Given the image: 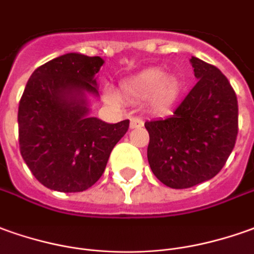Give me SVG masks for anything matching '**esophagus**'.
I'll use <instances>...</instances> for the list:
<instances>
[{
  "mask_svg": "<svg viewBox=\"0 0 254 254\" xmlns=\"http://www.w3.org/2000/svg\"><path fill=\"white\" fill-rule=\"evenodd\" d=\"M144 126V120L141 117H132L130 122V127L131 128H139Z\"/></svg>",
  "mask_w": 254,
  "mask_h": 254,
  "instance_id": "esophagus-1",
  "label": "esophagus"
}]
</instances>
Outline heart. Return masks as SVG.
<instances>
[{
  "label": "heart",
  "mask_w": 254,
  "mask_h": 254,
  "mask_svg": "<svg viewBox=\"0 0 254 254\" xmlns=\"http://www.w3.org/2000/svg\"><path fill=\"white\" fill-rule=\"evenodd\" d=\"M180 81L176 77L166 76L160 69H148L137 76L124 80L122 83V94L128 99H146L155 109H164L174 102L180 92ZM105 98L112 104H119L120 97L115 91L108 90Z\"/></svg>",
  "instance_id": "b5f03b06"
}]
</instances>
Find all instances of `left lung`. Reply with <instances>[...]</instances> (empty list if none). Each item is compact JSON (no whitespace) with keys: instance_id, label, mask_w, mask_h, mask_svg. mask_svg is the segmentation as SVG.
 I'll use <instances>...</instances> for the list:
<instances>
[{"instance_id":"obj_1","label":"left lung","mask_w":254,"mask_h":254,"mask_svg":"<svg viewBox=\"0 0 254 254\" xmlns=\"http://www.w3.org/2000/svg\"><path fill=\"white\" fill-rule=\"evenodd\" d=\"M197 83L170 117L145 123L148 162L164 185L184 190L213 178L224 167L238 135V101L216 66L190 58Z\"/></svg>"}]
</instances>
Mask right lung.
Returning <instances> with one entry per match:
<instances>
[{"instance_id": "add662e5", "label": "right lung", "mask_w": 254, "mask_h": 254, "mask_svg": "<svg viewBox=\"0 0 254 254\" xmlns=\"http://www.w3.org/2000/svg\"><path fill=\"white\" fill-rule=\"evenodd\" d=\"M104 59L66 54L37 67L17 112L19 146L33 176L59 192L88 190L104 174L130 120L109 124L88 116L85 94L98 95Z\"/></svg>"}]
</instances>
